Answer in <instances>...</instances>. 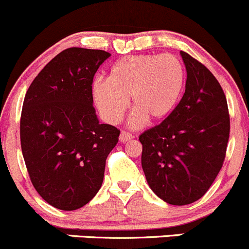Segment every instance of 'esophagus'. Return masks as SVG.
<instances>
[{"instance_id":"34e87169","label":"esophagus","mask_w":249,"mask_h":249,"mask_svg":"<svg viewBox=\"0 0 249 249\" xmlns=\"http://www.w3.org/2000/svg\"><path fill=\"white\" fill-rule=\"evenodd\" d=\"M133 138H134V135H133L132 133L125 132V130H122L121 134H120V142H128V140L133 139Z\"/></svg>"}]
</instances>
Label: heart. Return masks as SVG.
<instances>
[{"label": "heart", "instance_id": "heart-1", "mask_svg": "<svg viewBox=\"0 0 249 249\" xmlns=\"http://www.w3.org/2000/svg\"><path fill=\"white\" fill-rule=\"evenodd\" d=\"M185 85V69L173 54H140L115 61L107 80H95L92 95L102 116L117 124L130 98L132 124L161 121L172 114Z\"/></svg>", "mask_w": 249, "mask_h": 249}]
</instances>
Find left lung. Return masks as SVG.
<instances>
[{"label": "left lung", "mask_w": 249, "mask_h": 249, "mask_svg": "<svg viewBox=\"0 0 249 249\" xmlns=\"http://www.w3.org/2000/svg\"><path fill=\"white\" fill-rule=\"evenodd\" d=\"M183 98L167 119L139 135L142 167L151 190L169 205L202 197L225 160L230 115L220 83L186 52Z\"/></svg>", "instance_id": "8db88e82"}]
</instances>
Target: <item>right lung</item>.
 Here are the masks:
<instances>
[{"instance_id":"add662e5","label":"right lung","mask_w":249,"mask_h":249,"mask_svg":"<svg viewBox=\"0 0 249 249\" xmlns=\"http://www.w3.org/2000/svg\"><path fill=\"white\" fill-rule=\"evenodd\" d=\"M110 55L100 49H65L25 94L20 144L26 169L41 197L61 211H75L94 197L107 155L119 142L120 130L100 124L93 107V78Z\"/></svg>"}]
</instances>
